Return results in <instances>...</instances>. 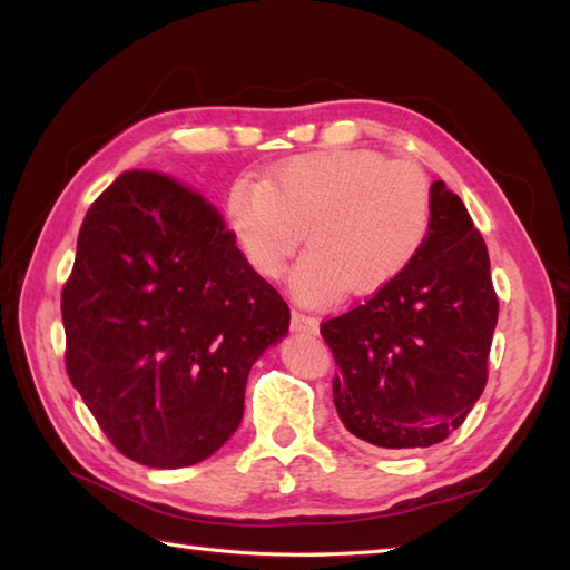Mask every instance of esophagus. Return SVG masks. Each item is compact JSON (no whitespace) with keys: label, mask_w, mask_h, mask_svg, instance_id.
<instances>
[{"label":"esophagus","mask_w":570,"mask_h":570,"mask_svg":"<svg viewBox=\"0 0 570 570\" xmlns=\"http://www.w3.org/2000/svg\"><path fill=\"white\" fill-rule=\"evenodd\" d=\"M292 326H294L296 331L316 333V331H318V318H316V316H308V314H304V311L294 308V311H292Z\"/></svg>","instance_id":"1"}]
</instances>
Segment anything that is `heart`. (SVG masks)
Listing matches in <instances>:
<instances>
[{
  "label": "heart",
  "mask_w": 570,
  "mask_h": 570,
  "mask_svg": "<svg viewBox=\"0 0 570 570\" xmlns=\"http://www.w3.org/2000/svg\"><path fill=\"white\" fill-rule=\"evenodd\" d=\"M229 227L256 274L278 278L301 249L294 292L311 304L373 294L403 274L428 239L432 187L410 160L375 150H316L234 185Z\"/></svg>",
  "instance_id": "obj_1"
}]
</instances>
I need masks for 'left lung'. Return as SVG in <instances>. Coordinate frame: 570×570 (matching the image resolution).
<instances>
[{
    "instance_id": "left-lung-1",
    "label": "left lung",
    "mask_w": 570,
    "mask_h": 570,
    "mask_svg": "<svg viewBox=\"0 0 570 570\" xmlns=\"http://www.w3.org/2000/svg\"><path fill=\"white\" fill-rule=\"evenodd\" d=\"M497 316L484 237L438 180L428 239L407 269L321 323L343 428L387 452L448 440L484 393Z\"/></svg>"
}]
</instances>
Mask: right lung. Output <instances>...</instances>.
Listing matches in <instances>:
<instances>
[{
	"label": "right lung",
	"mask_w": 570,
	"mask_h": 570,
	"mask_svg": "<svg viewBox=\"0 0 570 570\" xmlns=\"http://www.w3.org/2000/svg\"><path fill=\"white\" fill-rule=\"evenodd\" d=\"M197 189L153 170L88 207L61 292L66 373L128 460L177 470L239 428L254 361L288 306Z\"/></svg>",
	"instance_id": "obj_1"
}]
</instances>
